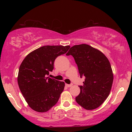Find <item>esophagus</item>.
<instances>
[{
    "label": "esophagus",
    "instance_id": "obj_1",
    "mask_svg": "<svg viewBox=\"0 0 132 132\" xmlns=\"http://www.w3.org/2000/svg\"><path fill=\"white\" fill-rule=\"evenodd\" d=\"M66 86L68 87H70L73 86V84H66Z\"/></svg>",
    "mask_w": 132,
    "mask_h": 132
}]
</instances>
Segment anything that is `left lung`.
I'll return each mask as SVG.
<instances>
[{"label": "left lung", "instance_id": "obj_1", "mask_svg": "<svg viewBox=\"0 0 132 132\" xmlns=\"http://www.w3.org/2000/svg\"><path fill=\"white\" fill-rule=\"evenodd\" d=\"M66 55H71L76 63L80 77H85L76 101L84 109L98 108L110 93L113 75L108 58L101 51L87 44L74 45Z\"/></svg>", "mask_w": 132, "mask_h": 132}]
</instances>
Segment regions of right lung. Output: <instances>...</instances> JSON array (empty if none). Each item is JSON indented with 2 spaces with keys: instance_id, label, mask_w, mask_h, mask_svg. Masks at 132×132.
Instances as JSON below:
<instances>
[{
  "instance_id": "add662e5",
  "label": "right lung",
  "mask_w": 132,
  "mask_h": 132,
  "mask_svg": "<svg viewBox=\"0 0 132 132\" xmlns=\"http://www.w3.org/2000/svg\"><path fill=\"white\" fill-rule=\"evenodd\" d=\"M69 45H46L29 53L20 66L17 81L20 90L31 109L45 112L57 103L64 82L47 76L53 69L58 56L66 53Z\"/></svg>"
}]
</instances>
